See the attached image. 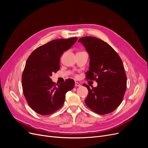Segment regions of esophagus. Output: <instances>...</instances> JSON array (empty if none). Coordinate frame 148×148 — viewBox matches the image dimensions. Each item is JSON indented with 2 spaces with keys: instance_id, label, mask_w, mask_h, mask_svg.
Segmentation results:
<instances>
[{
  "instance_id": "obj_1",
  "label": "esophagus",
  "mask_w": 148,
  "mask_h": 148,
  "mask_svg": "<svg viewBox=\"0 0 148 148\" xmlns=\"http://www.w3.org/2000/svg\"><path fill=\"white\" fill-rule=\"evenodd\" d=\"M75 86H81V84H80L79 83H78V82H75Z\"/></svg>"
}]
</instances>
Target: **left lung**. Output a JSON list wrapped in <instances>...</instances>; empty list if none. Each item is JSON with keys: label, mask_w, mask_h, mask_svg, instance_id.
<instances>
[{"label": "left lung", "mask_w": 148, "mask_h": 148, "mask_svg": "<svg viewBox=\"0 0 148 148\" xmlns=\"http://www.w3.org/2000/svg\"><path fill=\"white\" fill-rule=\"evenodd\" d=\"M89 54L86 79L95 80L96 88H89L85 103L95 112L105 115L112 112L122 103L127 89V75L122 59L109 44L92 36L80 38Z\"/></svg>", "instance_id": "8db88e82"}]
</instances>
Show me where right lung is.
I'll list each match as a JSON object with an SVG mask.
<instances>
[{"label":"right lung","instance_id":"right-lung-1","mask_svg":"<svg viewBox=\"0 0 148 148\" xmlns=\"http://www.w3.org/2000/svg\"><path fill=\"white\" fill-rule=\"evenodd\" d=\"M77 38L55 39L39 46L26 60L21 77L23 92L29 106L36 112L47 115L64 105L65 94L75 86L72 79L56 84L50 78L60 69V59Z\"/></svg>","mask_w":148,"mask_h":148}]
</instances>
